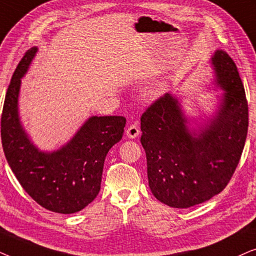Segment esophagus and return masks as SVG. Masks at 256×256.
Instances as JSON below:
<instances>
[{
	"mask_svg": "<svg viewBox=\"0 0 256 256\" xmlns=\"http://www.w3.org/2000/svg\"><path fill=\"white\" fill-rule=\"evenodd\" d=\"M139 134H140V130H139L137 124H131L128 128H126V136L131 139L137 138Z\"/></svg>",
	"mask_w": 256,
	"mask_h": 256,
	"instance_id": "obj_1",
	"label": "esophagus"
}]
</instances>
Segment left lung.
<instances>
[{
  "instance_id": "left-lung-1",
  "label": "left lung",
  "mask_w": 256,
  "mask_h": 256,
  "mask_svg": "<svg viewBox=\"0 0 256 256\" xmlns=\"http://www.w3.org/2000/svg\"><path fill=\"white\" fill-rule=\"evenodd\" d=\"M212 64L224 92L216 116L199 134H190L171 94L158 98L140 118L148 186L159 202L174 208L219 194L235 172L247 138L248 103L238 68L224 50L216 51Z\"/></svg>"
}]
</instances>
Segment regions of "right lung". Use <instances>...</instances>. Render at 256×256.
I'll list each match as a JSON object with an SVG mask.
<instances>
[{"instance_id":"1","label":"right lung","mask_w":256,"mask_h":256,"mask_svg":"<svg viewBox=\"0 0 256 256\" xmlns=\"http://www.w3.org/2000/svg\"><path fill=\"white\" fill-rule=\"evenodd\" d=\"M36 52L34 46L24 54L6 90L1 117L2 148L18 182L38 205L51 212L76 213L100 193L105 156L122 139L126 119L94 116L62 148L51 153L40 151L18 117L21 78Z\"/></svg>"}]
</instances>
